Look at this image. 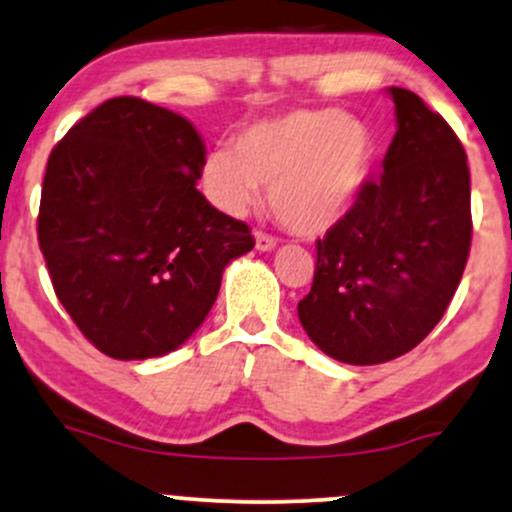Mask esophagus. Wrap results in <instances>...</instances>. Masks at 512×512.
Listing matches in <instances>:
<instances>
[{"label": "esophagus", "mask_w": 512, "mask_h": 512, "mask_svg": "<svg viewBox=\"0 0 512 512\" xmlns=\"http://www.w3.org/2000/svg\"><path fill=\"white\" fill-rule=\"evenodd\" d=\"M254 239H256V249L258 251H270V249H275V244H278V239H275L273 234H266L261 230L254 232Z\"/></svg>", "instance_id": "1"}]
</instances>
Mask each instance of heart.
Listing matches in <instances>:
<instances>
[{
	"instance_id": "b5f03b06",
	"label": "heart",
	"mask_w": 512,
	"mask_h": 512,
	"mask_svg": "<svg viewBox=\"0 0 512 512\" xmlns=\"http://www.w3.org/2000/svg\"><path fill=\"white\" fill-rule=\"evenodd\" d=\"M371 136L335 110H299L251 124L232 150H213L201 182L210 201L230 215L258 203V184L282 225L316 234L335 225L362 189Z\"/></svg>"
}]
</instances>
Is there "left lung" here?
Here are the masks:
<instances>
[{"label": "left lung", "mask_w": 512, "mask_h": 512, "mask_svg": "<svg viewBox=\"0 0 512 512\" xmlns=\"http://www.w3.org/2000/svg\"><path fill=\"white\" fill-rule=\"evenodd\" d=\"M398 131L378 182L316 242L299 321L345 364L414 350L446 314L472 244L470 167L460 138L419 95L388 88Z\"/></svg>", "instance_id": "8db88e82"}]
</instances>
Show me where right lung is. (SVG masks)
<instances>
[{
  "label": "right lung",
  "instance_id": "1",
  "mask_svg": "<svg viewBox=\"0 0 512 512\" xmlns=\"http://www.w3.org/2000/svg\"><path fill=\"white\" fill-rule=\"evenodd\" d=\"M206 146L189 119L112 98L66 131L42 182L38 242L52 287L112 359L177 350L206 321L249 225L196 189Z\"/></svg>",
  "mask_w": 512,
  "mask_h": 512
}]
</instances>
